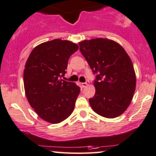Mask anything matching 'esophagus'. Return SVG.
Masks as SVG:
<instances>
[{"mask_svg": "<svg viewBox=\"0 0 156 156\" xmlns=\"http://www.w3.org/2000/svg\"><path fill=\"white\" fill-rule=\"evenodd\" d=\"M88 84H89V82H88V81H87V82H85V83H81V85H82V86H83V87H86V86H88Z\"/></svg>", "mask_w": 156, "mask_h": 156, "instance_id": "34e87169", "label": "esophagus"}]
</instances>
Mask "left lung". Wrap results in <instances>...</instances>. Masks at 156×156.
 Returning <instances> with one entry per match:
<instances>
[{
	"label": "left lung",
	"instance_id": "obj_1",
	"mask_svg": "<svg viewBox=\"0 0 156 156\" xmlns=\"http://www.w3.org/2000/svg\"><path fill=\"white\" fill-rule=\"evenodd\" d=\"M80 51L93 73L95 93L91 108L103 117H118L129 106L136 90V78L130 57L123 47L106 38L85 40Z\"/></svg>",
	"mask_w": 156,
	"mask_h": 156
}]
</instances>
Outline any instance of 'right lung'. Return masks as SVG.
<instances>
[{
    "instance_id": "right-lung-1",
    "label": "right lung",
    "mask_w": 156,
    "mask_h": 156,
    "mask_svg": "<svg viewBox=\"0 0 156 156\" xmlns=\"http://www.w3.org/2000/svg\"><path fill=\"white\" fill-rule=\"evenodd\" d=\"M78 49L76 43L55 39L37 45L26 61V98L39 117L48 123H61L74 110L79 86L60 78L65 76L68 59Z\"/></svg>"
}]
</instances>
